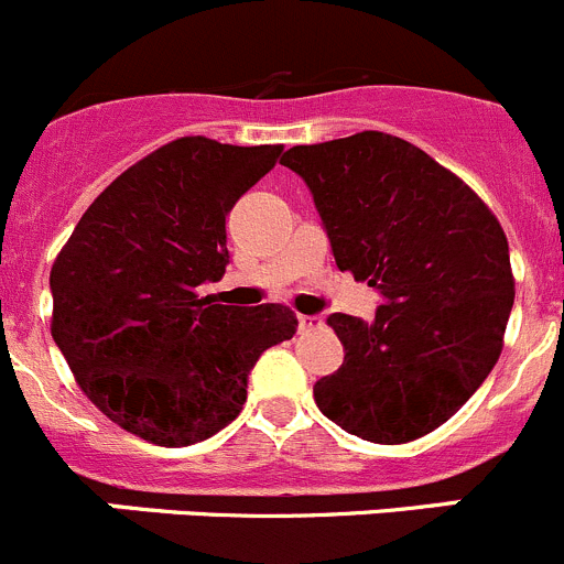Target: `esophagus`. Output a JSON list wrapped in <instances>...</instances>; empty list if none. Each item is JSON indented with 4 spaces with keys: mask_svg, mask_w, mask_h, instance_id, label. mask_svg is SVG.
I'll list each match as a JSON object with an SVG mask.
<instances>
[{
    "mask_svg": "<svg viewBox=\"0 0 564 564\" xmlns=\"http://www.w3.org/2000/svg\"><path fill=\"white\" fill-rule=\"evenodd\" d=\"M297 328L300 330H317V328H323V317H317V314H300V317H297Z\"/></svg>",
    "mask_w": 564,
    "mask_h": 564,
    "instance_id": "1",
    "label": "esophagus"
}]
</instances>
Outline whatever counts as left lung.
<instances>
[{
  "instance_id": "left-lung-1",
  "label": "left lung",
  "mask_w": 564,
  "mask_h": 564,
  "mask_svg": "<svg viewBox=\"0 0 564 564\" xmlns=\"http://www.w3.org/2000/svg\"><path fill=\"white\" fill-rule=\"evenodd\" d=\"M281 163L306 181L336 267L383 297L370 323L328 317L345 361L314 383L319 412L378 445L440 429L501 356L514 281L496 214L378 130L292 147Z\"/></svg>"
}]
</instances>
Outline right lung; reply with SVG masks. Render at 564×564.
I'll use <instances>...</instances> for the list:
<instances>
[{
  "label": "right lung",
  "mask_w": 564,
  "mask_h": 564,
  "mask_svg": "<svg viewBox=\"0 0 564 564\" xmlns=\"http://www.w3.org/2000/svg\"><path fill=\"white\" fill-rule=\"evenodd\" d=\"M281 150L163 144L88 205L52 264V339L94 406L152 445L225 429L258 356L294 336L281 303L219 306L197 292L225 275V217Z\"/></svg>",
  "instance_id": "obj_1"
}]
</instances>
